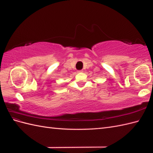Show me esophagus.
<instances>
[{"label": "esophagus", "mask_w": 153, "mask_h": 153, "mask_svg": "<svg viewBox=\"0 0 153 153\" xmlns=\"http://www.w3.org/2000/svg\"><path fill=\"white\" fill-rule=\"evenodd\" d=\"M77 72L78 73H82V72H83V71L82 70H79V71H77Z\"/></svg>", "instance_id": "esophagus-1"}]
</instances>
